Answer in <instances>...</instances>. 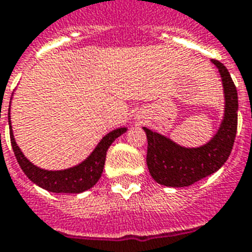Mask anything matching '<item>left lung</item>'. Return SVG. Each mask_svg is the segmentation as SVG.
Listing matches in <instances>:
<instances>
[{
    "label": "left lung",
    "instance_id": "obj_1",
    "mask_svg": "<svg viewBox=\"0 0 252 252\" xmlns=\"http://www.w3.org/2000/svg\"><path fill=\"white\" fill-rule=\"evenodd\" d=\"M221 75L225 112L221 126L210 142L188 149L144 126L147 137L146 163L151 177L160 185L184 188L216 172L226 161L234 145L238 122V94L226 67L211 61Z\"/></svg>",
    "mask_w": 252,
    "mask_h": 252
}]
</instances>
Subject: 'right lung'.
<instances>
[{
    "label": "right lung",
    "instance_id": "obj_1",
    "mask_svg": "<svg viewBox=\"0 0 252 252\" xmlns=\"http://www.w3.org/2000/svg\"><path fill=\"white\" fill-rule=\"evenodd\" d=\"M126 130V128H119V129L107 133L94 149L93 153L83 163L75 165L72 168L63 169V171H46L32 164L16 145L13 130H11V124H10V141H11L14 154L20 168L23 169V172L32 183L53 193L77 194L91 189L97 184L103 172L107 149Z\"/></svg>",
    "mask_w": 252,
    "mask_h": 252
}]
</instances>
